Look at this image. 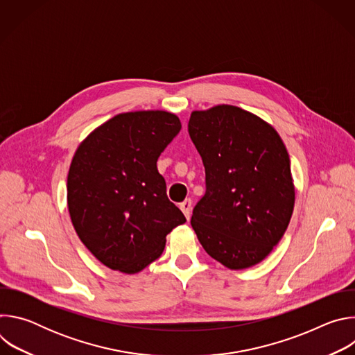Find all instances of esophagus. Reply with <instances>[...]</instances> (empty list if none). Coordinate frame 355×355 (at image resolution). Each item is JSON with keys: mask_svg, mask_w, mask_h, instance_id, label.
<instances>
[{"mask_svg": "<svg viewBox=\"0 0 355 355\" xmlns=\"http://www.w3.org/2000/svg\"><path fill=\"white\" fill-rule=\"evenodd\" d=\"M180 209L182 211V214L185 215V218L189 219V218H191V209H192V202H191V199H185L184 202H181V204H180Z\"/></svg>", "mask_w": 355, "mask_h": 355, "instance_id": "1", "label": "esophagus"}]
</instances>
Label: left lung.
<instances>
[{"label":"left lung","mask_w":355,"mask_h":355,"mask_svg":"<svg viewBox=\"0 0 355 355\" xmlns=\"http://www.w3.org/2000/svg\"><path fill=\"white\" fill-rule=\"evenodd\" d=\"M188 132L205 167L207 192L191 218L199 243L230 270L261 263L284 236L295 205L282 139L233 105L193 111Z\"/></svg>","instance_id":"1"}]
</instances>
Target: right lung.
Returning a JSON list of instances; mask_svg holds the SVG:
<instances>
[{
	"mask_svg": "<svg viewBox=\"0 0 355 355\" xmlns=\"http://www.w3.org/2000/svg\"><path fill=\"white\" fill-rule=\"evenodd\" d=\"M180 130L174 114L126 112L78 146L67 175V207L80 240L108 268L141 271L162 256L166 236L185 223L157 170Z\"/></svg>",
	"mask_w": 355,
	"mask_h": 355,
	"instance_id": "right-lung-1",
	"label": "right lung"
}]
</instances>
